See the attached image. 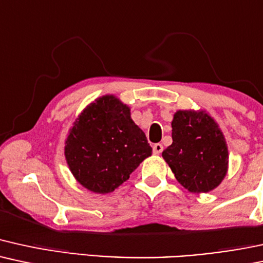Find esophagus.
Returning <instances> with one entry per match:
<instances>
[{"label":"esophagus","mask_w":263,"mask_h":263,"mask_svg":"<svg viewBox=\"0 0 263 263\" xmlns=\"http://www.w3.org/2000/svg\"><path fill=\"white\" fill-rule=\"evenodd\" d=\"M162 150H163V146L160 143H157L153 146V151H154V154H155V155H159V154H161Z\"/></svg>","instance_id":"34e87169"}]
</instances>
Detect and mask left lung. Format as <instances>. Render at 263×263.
I'll use <instances>...</instances> for the list:
<instances>
[{
    "mask_svg": "<svg viewBox=\"0 0 263 263\" xmlns=\"http://www.w3.org/2000/svg\"><path fill=\"white\" fill-rule=\"evenodd\" d=\"M172 144L162 151L176 180L192 193L217 188L228 172L229 154L215 120L204 110H177Z\"/></svg>",
    "mask_w": 263,
    "mask_h": 263,
    "instance_id": "obj_1",
    "label": "left lung"
}]
</instances>
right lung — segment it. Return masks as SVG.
<instances>
[{"label": "right lung", "instance_id": "right-lung-1", "mask_svg": "<svg viewBox=\"0 0 263 263\" xmlns=\"http://www.w3.org/2000/svg\"><path fill=\"white\" fill-rule=\"evenodd\" d=\"M151 153L129 107L113 95L86 107L65 141L71 174L88 191L101 194L118 188Z\"/></svg>", "mask_w": 263, "mask_h": 263}]
</instances>
